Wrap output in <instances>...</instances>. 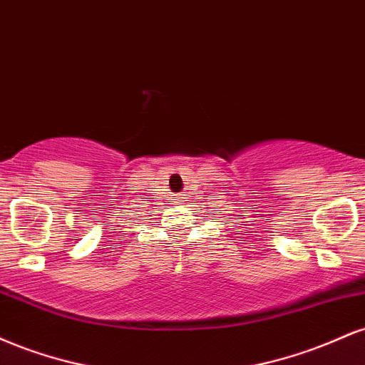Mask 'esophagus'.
<instances>
[{
    "mask_svg": "<svg viewBox=\"0 0 365 365\" xmlns=\"http://www.w3.org/2000/svg\"><path fill=\"white\" fill-rule=\"evenodd\" d=\"M177 200H182V197H180V195H178V197H177Z\"/></svg>",
    "mask_w": 365,
    "mask_h": 365,
    "instance_id": "esophagus-1",
    "label": "esophagus"
}]
</instances>
